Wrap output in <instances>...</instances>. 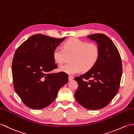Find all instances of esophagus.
<instances>
[{"instance_id": "esophagus-1", "label": "esophagus", "mask_w": 134, "mask_h": 134, "mask_svg": "<svg viewBox=\"0 0 134 134\" xmlns=\"http://www.w3.org/2000/svg\"><path fill=\"white\" fill-rule=\"evenodd\" d=\"M73 79V76L69 75V81H72Z\"/></svg>"}]
</instances>
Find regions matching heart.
I'll return each instance as SVG.
<instances>
[{"label":"heart","instance_id":"heart-1","mask_svg":"<svg viewBox=\"0 0 134 134\" xmlns=\"http://www.w3.org/2000/svg\"><path fill=\"white\" fill-rule=\"evenodd\" d=\"M100 50L99 46L94 43H88L78 38L68 40L64 44V49L55 47L53 51V58L61 64L66 60L68 56H72V63L61 65L59 70L69 75L87 72L93 68L99 58Z\"/></svg>","mask_w":134,"mask_h":134}]
</instances>
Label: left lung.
I'll return each instance as SVG.
<instances>
[{
	"instance_id": "1",
	"label": "left lung",
	"mask_w": 134,
	"mask_h": 134,
	"mask_svg": "<svg viewBox=\"0 0 134 134\" xmlns=\"http://www.w3.org/2000/svg\"><path fill=\"white\" fill-rule=\"evenodd\" d=\"M88 38L97 42L100 54L91 69L75 78L79 85L75 96L84 108L96 110L105 107L117 94L122 76V64L116 46L108 37L98 33Z\"/></svg>"
}]
</instances>
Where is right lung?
Returning <instances> with one entry per match:
<instances>
[{"label": "right lung", "instance_id": "add662e5", "mask_svg": "<svg viewBox=\"0 0 134 134\" xmlns=\"http://www.w3.org/2000/svg\"><path fill=\"white\" fill-rule=\"evenodd\" d=\"M65 38L35 34L15 53L12 63L14 87L29 108L41 109L48 106L55 99L59 89L68 82L66 73H51L57 68L53 51Z\"/></svg>", "mask_w": 134, "mask_h": 134}]
</instances>
